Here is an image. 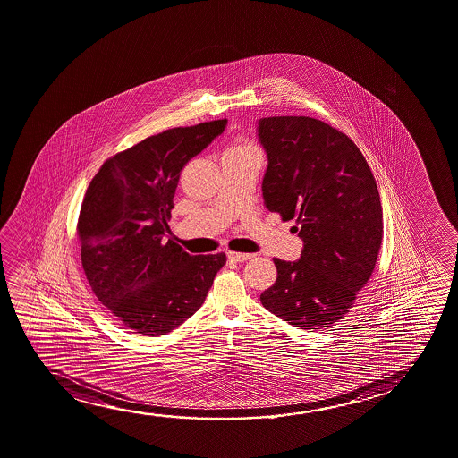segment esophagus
Wrapping results in <instances>:
<instances>
[{
    "mask_svg": "<svg viewBox=\"0 0 458 458\" xmlns=\"http://www.w3.org/2000/svg\"><path fill=\"white\" fill-rule=\"evenodd\" d=\"M251 258L252 254H242V252L227 251V259H229L231 262H235V264L245 262V260H250Z\"/></svg>",
    "mask_w": 458,
    "mask_h": 458,
    "instance_id": "34e87169",
    "label": "esophagus"
}]
</instances>
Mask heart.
I'll return each mask as SVG.
<instances>
[{"label":"heart","instance_id":"1","mask_svg":"<svg viewBox=\"0 0 458 458\" xmlns=\"http://www.w3.org/2000/svg\"><path fill=\"white\" fill-rule=\"evenodd\" d=\"M251 152H259L258 146L250 140L245 138H237L235 141L227 148L225 155H243L251 154Z\"/></svg>","mask_w":458,"mask_h":458}]
</instances>
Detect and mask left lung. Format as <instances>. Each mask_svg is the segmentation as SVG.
Masks as SVG:
<instances>
[{
	"mask_svg": "<svg viewBox=\"0 0 458 458\" xmlns=\"http://www.w3.org/2000/svg\"><path fill=\"white\" fill-rule=\"evenodd\" d=\"M264 204L303 240L295 262L273 259L277 277L265 310L301 329H322L353 308L375 268L383 210L374 174L347 135L314 117H262Z\"/></svg>",
	"mask_w": 458,
	"mask_h": 458,
	"instance_id": "8db88e82",
	"label": "left lung"
}]
</instances>
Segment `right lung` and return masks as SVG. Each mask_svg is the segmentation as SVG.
Instances as JSON below:
<instances>
[{
  "instance_id": "right-lung-1",
  "label": "right lung",
  "mask_w": 458,
  "mask_h": 458,
  "mask_svg": "<svg viewBox=\"0 0 458 458\" xmlns=\"http://www.w3.org/2000/svg\"><path fill=\"white\" fill-rule=\"evenodd\" d=\"M225 119L169 129L111 157L78 218L81 264L98 301L129 329L163 335L199 310L225 252L191 256L165 240L181 171Z\"/></svg>"
}]
</instances>
